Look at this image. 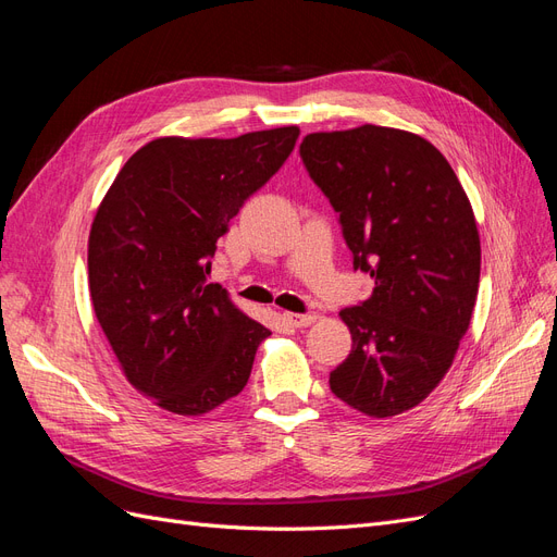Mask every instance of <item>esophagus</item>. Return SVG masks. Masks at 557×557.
I'll list each match as a JSON object with an SVG mask.
<instances>
[{
    "mask_svg": "<svg viewBox=\"0 0 557 557\" xmlns=\"http://www.w3.org/2000/svg\"><path fill=\"white\" fill-rule=\"evenodd\" d=\"M281 318L283 323H288L290 327H307L315 320L311 313H293V311H283Z\"/></svg>",
    "mask_w": 557,
    "mask_h": 557,
    "instance_id": "esophagus-1",
    "label": "esophagus"
}]
</instances>
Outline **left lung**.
<instances>
[{
    "label": "left lung",
    "instance_id": "8db88e82",
    "mask_svg": "<svg viewBox=\"0 0 557 557\" xmlns=\"http://www.w3.org/2000/svg\"><path fill=\"white\" fill-rule=\"evenodd\" d=\"M299 156L339 213L352 267L374 281L339 311L352 336L332 393L369 418L418 407L450 369L479 295L481 239L448 160L407 129L307 134Z\"/></svg>",
    "mask_w": 557,
    "mask_h": 557
}]
</instances>
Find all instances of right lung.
<instances>
[{
    "mask_svg": "<svg viewBox=\"0 0 557 557\" xmlns=\"http://www.w3.org/2000/svg\"><path fill=\"white\" fill-rule=\"evenodd\" d=\"M299 127L160 137L117 172L88 239L90 299L125 379L178 416L237 397L269 332L209 283L218 239L293 153Z\"/></svg>",
    "mask_w": 557,
    "mask_h": 557,
    "instance_id": "obj_1",
    "label": "right lung"
}]
</instances>
